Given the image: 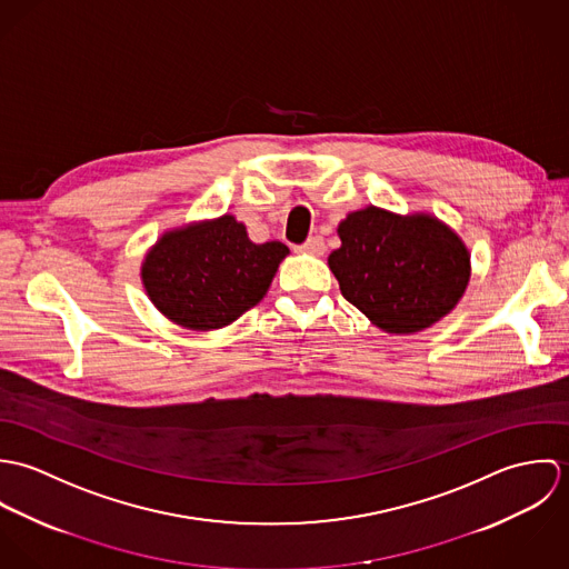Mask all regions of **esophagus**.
I'll return each instance as SVG.
<instances>
[{
    "label": "esophagus",
    "mask_w": 569,
    "mask_h": 569,
    "mask_svg": "<svg viewBox=\"0 0 569 569\" xmlns=\"http://www.w3.org/2000/svg\"><path fill=\"white\" fill-rule=\"evenodd\" d=\"M305 253H311V256H322L325 253L326 244L320 237H311L307 243L300 247Z\"/></svg>",
    "instance_id": "esophagus-1"
}]
</instances>
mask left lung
Segmentation results:
<instances>
[{
	"instance_id": "left-lung-1",
	"label": "left lung",
	"mask_w": 569,
	"mask_h": 569,
	"mask_svg": "<svg viewBox=\"0 0 569 569\" xmlns=\"http://www.w3.org/2000/svg\"><path fill=\"white\" fill-rule=\"evenodd\" d=\"M328 256L341 296L386 332L409 335L453 311L471 278L462 239L431 214L350 212Z\"/></svg>"
}]
</instances>
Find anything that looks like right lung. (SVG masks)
<instances>
[{
    "instance_id": "add662e5",
    "label": "right lung",
    "mask_w": 569,
    "mask_h": 569,
    "mask_svg": "<svg viewBox=\"0 0 569 569\" xmlns=\"http://www.w3.org/2000/svg\"><path fill=\"white\" fill-rule=\"evenodd\" d=\"M289 247L249 241L232 214L170 230L142 262V282L170 322L190 330L223 328L256 307Z\"/></svg>"
}]
</instances>
